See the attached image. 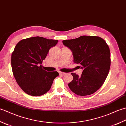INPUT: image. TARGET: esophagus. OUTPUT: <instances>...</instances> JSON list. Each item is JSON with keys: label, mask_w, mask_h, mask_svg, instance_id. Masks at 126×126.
Returning a JSON list of instances; mask_svg holds the SVG:
<instances>
[{"label": "esophagus", "mask_w": 126, "mask_h": 126, "mask_svg": "<svg viewBox=\"0 0 126 126\" xmlns=\"http://www.w3.org/2000/svg\"><path fill=\"white\" fill-rule=\"evenodd\" d=\"M59 74H61V75H65L66 73H64V72H59Z\"/></svg>", "instance_id": "esophagus-1"}]
</instances>
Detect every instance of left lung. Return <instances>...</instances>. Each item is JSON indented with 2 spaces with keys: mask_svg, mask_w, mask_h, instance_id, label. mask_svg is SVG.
Returning a JSON list of instances; mask_svg holds the SVG:
<instances>
[{
  "mask_svg": "<svg viewBox=\"0 0 126 126\" xmlns=\"http://www.w3.org/2000/svg\"><path fill=\"white\" fill-rule=\"evenodd\" d=\"M62 42L72 51L74 63L83 69L80 77L72 73L73 79L68 84L70 89L80 96L94 93L103 85L110 68L108 45L102 38L93 36H82Z\"/></svg>",
  "mask_w": 126,
  "mask_h": 126,
  "instance_id": "1",
  "label": "left lung"
}]
</instances>
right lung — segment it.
Masks as SVG:
<instances>
[{"mask_svg":"<svg viewBox=\"0 0 126 126\" xmlns=\"http://www.w3.org/2000/svg\"><path fill=\"white\" fill-rule=\"evenodd\" d=\"M57 40L33 37L22 40L15 46L11 54L13 73L18 85L25 93L33 96H39L48 91L57 72L42 69V61Z\"/></svg>","mask_w":126,"mask_h":126,"instance_id":"right-lung-1","label":"right lung"}]
</instances>
